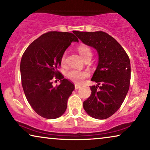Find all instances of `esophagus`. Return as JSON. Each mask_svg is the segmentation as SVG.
Wrapping results in <instances>:
<instances>
[{"mask_svg":"<svg viewBox=\"0 0 150 150\" xmlns=\"http://www.w3.org/2000/svg\"><path fill=\"white\" fill-rule=\"evenodd\" d=\"M80 87H81V86H80V85H75V89H79Z\"/></svg>","mask_w":150,"mask_h":150,"instance_id":"34e87169","label":"esophagus"}]
</instances>
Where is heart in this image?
Here are the masks:
<instances>
[{"label": "heart", "mask_w": 150, "mask_h": 150, "mask_svg": "<svg viewBox=\"0 0 150 150\" xmlns=\"http://www.w3.org/2000/svg\"><path fill=\"white\" fill-rule=\"evenodd\" d=\"M79 52L83 58L89 55H92V51L90 48L86 45H81L79 47ZM66 58V53H64L62 56L61 62L62 63H65ZM66 76L68 79L76 84H81L83 80L89 76V74L85 71H79L76 69H71L66 73Z\"/></svg>", "instance_id": "obj_1"}]
</instances>
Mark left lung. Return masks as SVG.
Segmentation results:
<instances>
[{"mask_svg":"<svg viewBox=\"0 0 150 150\" xmlns=\"http://www.w3.org/2000/svg\"><path fill=\"white\" fill-rule=\"evenodd\" d=\"M87 45L96 50L98 63L90 86L92 94L83 102L87 114L96 119H105L121 106L129 90L131 67L129 56L122 46L108 34L74 31Z\"/></svg>","mask_w":150,"mask_h":150,"instance_id":"obj_1","label":"left lung"}]
</instances>
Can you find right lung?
<instances>
[{"label": "right lung", "mask_w": 150, "mask_h": 150, "mask_svg": "<svg viewBox=\"0 0 150 150\" xmlns=\"http://www.w3.org/2000/svg\"><path fill=\"white\" fill-rule=\"evenodd\" d=\"M72 42H79L69 32H49L31 43L21 58V82L27 100L38 115L54 119L65 113L74 85L58 71L61 58ZM61 84L54 87L52 80Z\"/></svg>", "instance_id": "1"}]
</instances>
